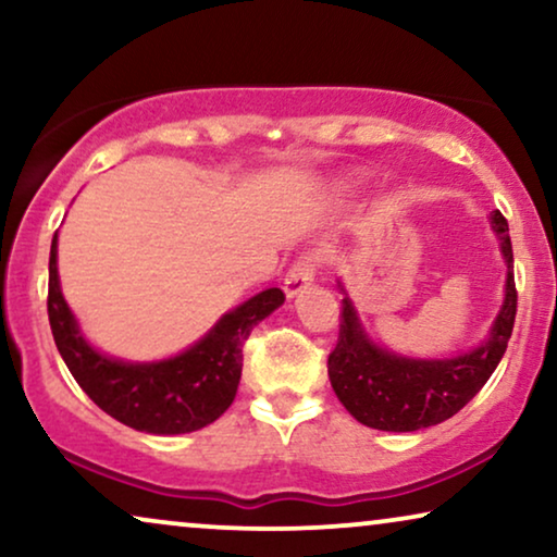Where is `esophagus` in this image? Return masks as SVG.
Segmentation results:
<instances>
[{
  "mask_svg": "<svg viewBox=\"0 0 557 557\" xmlns=\"http://www.w3.org/2000/svg\"><path fill=\"white\" fill-rule=\"evenodd\" d=\"M317 263H319V253H317V250H311V253L296 258V261L292 263V269H288V273H286V278H284V292H286V296L301 294L304 288H307V286L311 284V281H314Z\"/></svg>",
  "mask_w": 557,
  "mask_h": 557,
  "instance_id": "1",
  "label": "esophagus"
}]
</instances>
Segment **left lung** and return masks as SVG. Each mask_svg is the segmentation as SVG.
Wrapping results in <instances>:
<instances>
[{
    "label": "left lung",
    "mask_w": 557,
    "mask_h": 557,
    "mask_svg": "<svg viewBox=\"0 0 557 557\" xmlns=\"http://www.w3.org/2000/svg\"><path fill=\"white\" fill-rule=\"evenodd\" d=\"M492 227L502 240L507 261L505 304L490 339L474 352L451 360H410L372 345L357 319L352 301L342 299L339 337L326 370L342 406L357 421L377 431H418L444 423L482 391L505 355L517 314L515 261L509 225L502 212H492Z\"/></svg>",
    "instance_id": "left-lung-1"
}]
</instances>
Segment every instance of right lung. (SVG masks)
I'll list each match as a JSON object with an SVG mask.
<instances>
[{"instance_id":"1","label":"right lung","mask_w":557,"mask_h":557,"mask_svg":"<svg viewBox=\"0 0 557 557\" xmlns=\"http://www.w3.org/2000/svg\"><path fill=\"white\" fill-rule=\"evenodd\" d=\"M281 288H265L227 311L205 337L162 362L111 360L83 339L58 281V233L50 246L48 317L67 370L90 400L128 429L174 436L202 429L231 408L243 370V345L258 322L284 304Z\"/></svg>"}]
</instances>
